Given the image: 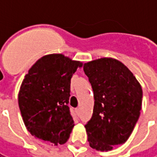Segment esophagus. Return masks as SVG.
Segmentation results:
<instances>
[{
    "label": "esophagus",
    "mask_w": 157,
    "mask_h": 157,
    "mask_svg": "<svg viewBox=\"0 0 157 157\" xmlns=\"http://www.w3.org/2000/svg\"><path fill=\"white\" fill-rule=\"evenodd\" d=\"M75 112H76V113H77V114H80V109H79V108H77V109H75Z\"/></svg>",
    "instance_id": "obj_1"
}]
</instances>
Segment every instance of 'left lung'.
<instances>
[{"label": "left lung", "instance_id": "8db88e82", "mask_svg": "<svg viewBox=\"0 0 157 157\" xmlns=\"http://www.w3.org/2000/svg\"><path fill=\"white\" fill-rule=\"evenodd\" d=\"M94 92L91 120L85 125L89 145L101 151L124 144L140 114L141 86L128 67L113 58H101L84 64Z\"/></svg>", "mask_w": 157, "mask_h": 157}]
</instances>
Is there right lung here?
<instances>
[{
	"instance_id": "add662e5",
	"label": "right lung",
	"mask_w": 157,
	"mask_h": 157,
	"mask_svg": "<svg viewBox=\"0 0 157 157\" xmlns=\"http://www.w3.org/2000/svg\"><path fill=\"white\" fill-rule=\"evenodd\" d=\"M82 65L62 54H51L29 69L20 86L18 105L31 135L55 145L68 140L74 127L68 106L71 79Z\"/></svg>"
}]
</instances>
